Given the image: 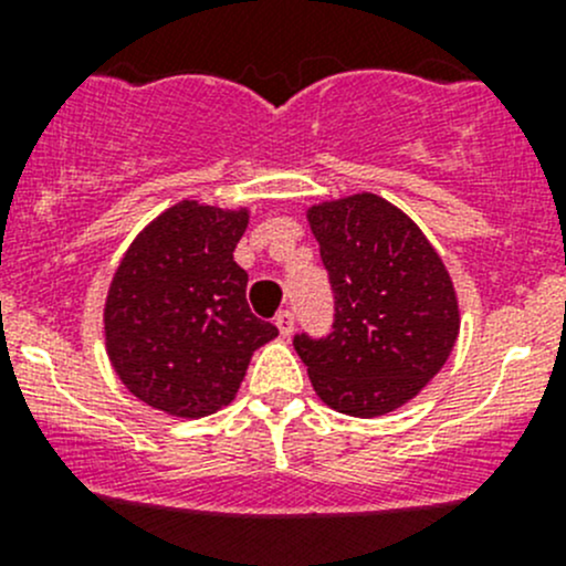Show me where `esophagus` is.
<instances>
[{"label": "esophagus", "mask_w": 566, "mask_h": 566, "mask_svg": "<svg viewBox=\"0 0 566 566\" xmlns=\"http://www.w3.org/2000/svg\"><path fill=\"white\" fill-rule=\"evenodd\" d=\"M276 328L282 336H290L295 331V315L290 310H282L276 315Z\"/></svg>", "instance_id": "1"}]
</instances>
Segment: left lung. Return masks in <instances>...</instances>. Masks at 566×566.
Segmentation results:
<instances>
[{"label":"left lung","mask_w":566,"mask_h":566,"mask_svg":"<svg viewBox=\"0 0 566 566\" xmlns=\"http://www.w3.org/2000/svg\"><path fill=\"white\" fill-rule=\"evenodd\" d=\"M334 287V331L295 336L312 389L328 408L375 419L402 408L438 373L460 334V304L441 254L408 213L378 193L306 210Z\"/></svg>","instance_id":"left-lung-1"}]
</instances>
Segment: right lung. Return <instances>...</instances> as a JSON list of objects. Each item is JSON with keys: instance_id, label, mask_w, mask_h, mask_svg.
Masks as SVG:
<instances>
[{"instance_id": "add662e5", "label": "right lung", "mask_w": 566, "mask_h": 566, "mask_svg": "<svg viewBox=\"0 0 566 566\" xmlns=\"http://www.w3.org/2000/svg\"><path fill=\"white\" fill-rule=\"evenodd\" d=\"M249 208L182 199L134 238L108 284L106 353L123 386L150 408L202 419L235 399L256 347L276 325L247 304L249 273L232 251Z\"/></svg>"}]
</instances>
